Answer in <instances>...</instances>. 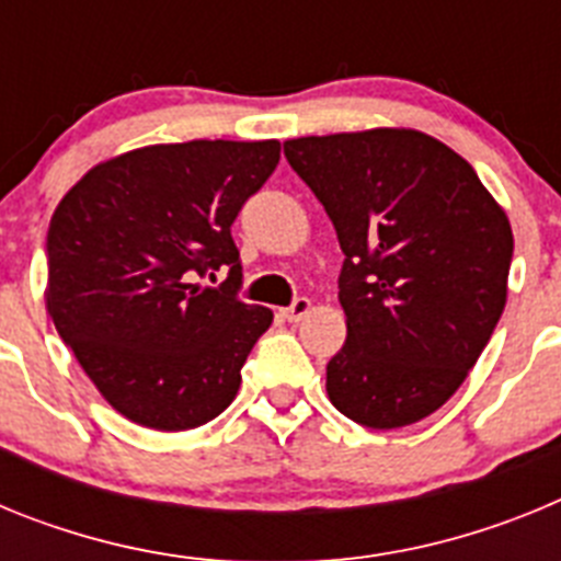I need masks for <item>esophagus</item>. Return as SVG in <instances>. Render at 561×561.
I'll return each mask as SVG.
<instances>
[{"mask_svg": "<svg viewBox=\"0 0 561 561\" xmlns=\"http://www.w3.org/2000/svg\"><path fill=\"white\" fill-rule=\"evenodd\" d=\"M311 311V300L309 297H297L295 304L289 306V309H284L280 314H284V320H289V323H300L306 314Z\"/></svg>", "mask_w": 561, "mask_h": 561, "instance_id": "obj_1", "label": "esophagus"}]
</instances>
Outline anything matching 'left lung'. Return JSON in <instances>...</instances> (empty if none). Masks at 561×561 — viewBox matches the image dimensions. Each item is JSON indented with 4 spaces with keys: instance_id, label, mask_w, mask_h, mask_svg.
Here are the masks:
<instances>
[{
    "instance_id": "left-lung-1",
    "label": "left lung",
    "mask_w": 561,
    "mask_h": 561,
    "mask_svg": "<svg viewBox=\"0 0 561 561\" xmlns=\"http://www.w3.org/2000/svg\"><path fill=\"white\" fill-rule=\"evenodd\" d=\"M334 225L348 336L325 368L342 415L408 427L447 404L508 297V216L469 162L415 128L284 142Z\"/></svg>"
}]
</instances>
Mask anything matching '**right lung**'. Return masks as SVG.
I'll return each mask as SVG.
<instances>
[{"mask_svg":"<svg viewBox=\"0 0 561 561\" xmlns=\"http://www.w3.org/2000/svg\"><path fill=\"white\" fill-rule=\"evenodd\" d=\"M277 140L134 148L89 168L47 232V311L98 393L140 427L180 433L230 408L272 309L241 304L238 210ZM227 265L221 290L193 285Z\"/></svg>","mask_w":561,"mask_h":561,"instance_id":"1","label":"right lung"}]
</instances>
